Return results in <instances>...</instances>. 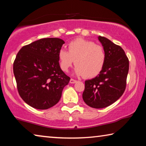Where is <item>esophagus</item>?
<instances>
[{"label":"esophagus","mask_w":146,"mask_h":146,"mask_svg":"<svg viewBox=\"0 0 146 146\" xmlns=\"http://www.w3.org/2000/svg\"><path fill=\"white\" fill-rule=\"evenodd\" d=\"M76 82H77V81H76V80H74V79H70V83H72V84H73V83H76Z\"/></svg>","instance_id":"esophagus-1"}]
</instances>
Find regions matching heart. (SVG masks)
<instances>
[{
  "mask_svg": "<svg viewBox=\"0 0 146 146\" xmlns=\"http://www.w3.org/2000/svg\"><path fill=\"white\" fill-rule=\"evenodd\" d=\"M68 52L59 50L58 57L61 68L67 72L75 60L74 73L91 78L98 74L104 67L106 54L101 45L83 39H78L68 44Z\"/></svg>",
  "mask_w": 146,
  "mask_h": 146,
  "instance_id": "heart-1",
  "label": "heart"
}]
</instances>
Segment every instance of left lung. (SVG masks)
Masks as SVG:
<instances>
[{
  "label": "left lung",
  "mask_w": 146,
  "mask_h": 146,
  "mask_svg": "<svg viewBox=\"0 0 146 146\" xmlns=\"http://www.w3.org/2000/svg\"><path fill=\"white\" fill-rule=\"evenodd\" d=\"M98 38L106 52V63L98 75L85 81L82 96L87 106L102 109L117 101L125 91L129 59L120 46L104 37Z\"/></svg>",
  "instance_id": "left-lung-1"
}]
</instances>
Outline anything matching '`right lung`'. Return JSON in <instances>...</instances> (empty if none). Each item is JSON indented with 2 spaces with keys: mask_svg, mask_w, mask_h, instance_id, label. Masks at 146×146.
Masks as SVG:
<instances>
[{
  "mask_svg": "<svg viewBox=\"0 0 146 146\" xmlns=\"http://www.w3.org/2000/svg\"><path fill=\"white\" fill-rule=\"evenodd\" d=\"M64 43L59 38H44L23 46L13 63L19 94L30 106L48 109L61 99L70 78L60 68L58 53Z\"/></svg>",
  "mask_w": 146,
  "mask_h": 146,
  "instance_id": "add662e5",
  "label": "right lung"
}]
</instances>
